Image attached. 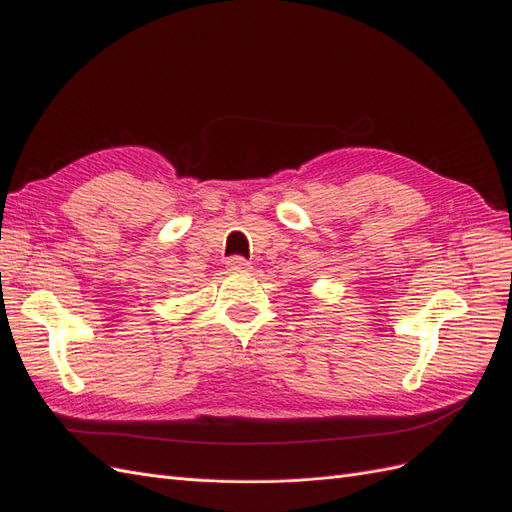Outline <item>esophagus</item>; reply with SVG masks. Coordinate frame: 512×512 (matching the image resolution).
<instances>
[{
	"mask_svg": "<svg viewBox=\"0 0 512 512\" xmlns=\"http://www.w3.org/2000/svg\"><path fill=\"white\" fill-rule=\"evenodd\" d=\"M226 265H228V271H232V273H245V271H250L252 267H250V262H247L245 258H241V256H232V258H228L226 260Z\"/></svg>",
	"mask_w": 512,
	"mask_h": 512,
	"instance_id": "obj_1",
	"label": "esophagus"
}]
</instances>
